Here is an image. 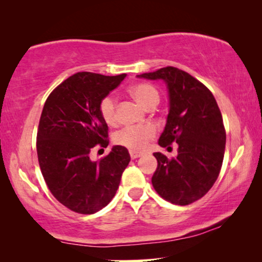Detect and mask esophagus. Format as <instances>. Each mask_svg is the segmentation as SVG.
<instances>
[{"instance_id":"1","label":"esophagus","mask_w":262,"mask_h":262,"mask_svg":"<svg viewBox=\"0 0 262 262\" xmlns=\"http://www.w3.org/2000/svg\"><path fill=\"white\" fill-rule=\"evenodd\" d=\"M143 155L142 152H139V151H136V150H130V156H131V159L132 160H135V159H138V157H141Z\"/></svg>"}]
</instances>
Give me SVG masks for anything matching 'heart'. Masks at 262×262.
Wrapping results in <instances>:
<instances>
[{"label":"heart","instance_id":"obj_1","mask_svg":"<svg viewBox=\"0 0 262 262\" xmlns=\"http://www.w3.org/2000/svg\"><path fill=\"white\" fill-rule=\"evenodd\" d=\"M128 93L139 105L145 108H152L160 101V94L154 85L149 83H137L128 89ZM99 112L107 125L117 124L116 100L112 96H105L99 105ZM156 136V128L152 125L124 127L114 136V142L131 150H143Z\"/></svg>","mask_w":262,"mask_h":262}]
</instances>
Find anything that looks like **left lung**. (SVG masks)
Returning a JSON list of instances; mask_svg holds the SVG:
<instances>
[{"label":"left lung","instance_id":"1","mask_svg":"<svg viewBox=\"0 0 262 262\" xmlns=\"http://www.w3.org/2000/svg\"><path fill=\"white\" fill-rule=\"evenodd\" d=\"M138 77L167 83L169 113L159 144L169 149L177 142L179 146L173 159L154 154L157 160L151 178L154 188L175 205L194 203L210 191L223 163L227 135L216 99L202 82L174 67Z\"/></svg>","mask_w":262,"mask_h":262}]
</instances>
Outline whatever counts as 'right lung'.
Returning <instances> with one entry per match:
<instances>
[{"label": "right lung", "mask_w": 262, "mask_h": 262, "mask_svg": "<svg viewBox=\"0 0 262 262\" xmlns=\"http://www.w3.org/2000/svg\"><path fill=\"white\" fill-rule=\"evenodd\" d=\"M125 77L82 71L63 81L45 101L37 134L39 166L50 192L74 212L92 214L105 207L130 162L121 145L96 162L89 159L94 146L106 148L110 142L100 101Z\"/></svg>", "instance_id": "right-lung-1"}]
</instances>
